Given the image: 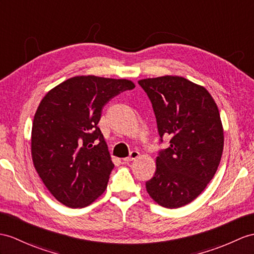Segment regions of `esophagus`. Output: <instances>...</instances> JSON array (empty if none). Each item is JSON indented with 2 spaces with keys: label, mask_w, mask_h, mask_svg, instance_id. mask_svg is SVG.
Returning a JSON list of instances; mask_svg holds the SVG:
<instances>
[{
  "label": "esophagus",
  "mask_w": 254,
  "mask_h": 254,
  "mask_svg": "<svg viewBox=\"0 0 254 254\" xmlns=\"http://www.w3.org/2000/svg\"><path fill=\"white\" fill-rule=\"evenodd\" d=\"M139 152L138 151H132L131 153H130V155H129L128 157H125L124 158V160H125V162H132V160H134V159H137L138 157H139Z\"/></svg>",
  "instance_id": "esophagus-1"
}]
</instances>
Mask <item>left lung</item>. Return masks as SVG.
I'll list each match as a JSON object with an SVG mask.
<instances>
[{"label": "left lung", "instance_id": "1", "mask_svg": "<svg viewBox=\"0 0 254 254\" xmlns=\"http://www.w3.org/2000/svg\"><path fill=\"white\" fill-rule=\"evenodd\" d=\"M138 83L152 102L160 142L171 138L159 151L146 190L158 205L180 208L199 196L219 167L224 146L219 109L205 87L181 76Z\"/></svg>", "mask_w": 254, "mask_h": 254}]
</instances>
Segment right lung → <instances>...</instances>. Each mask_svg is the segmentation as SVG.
Wrapping results in <instances>:
<instances>
[{"label": "right lung", "mask_w": 254, "mask_h": 254, "mask_svg": "<svg viewBox=\"0 0 254 254\" xmlns=\"http://www.w3.org/2000/svg\"><path fill=\"white\" fill-rule=\"evenodd\" d=\"M134 87L129 79L80 75L42 99L31 154L43 183L63 205L84 208L106 190L114 164L98 123L111 99Z\"/></svg>", "instance_id": "right-lung-1"}]
</instances>
